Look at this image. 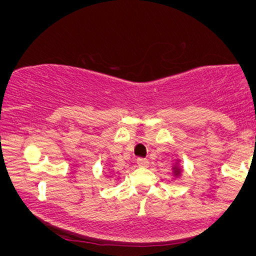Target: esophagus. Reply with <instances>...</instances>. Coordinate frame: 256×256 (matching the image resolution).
I'll return each instance as SVG.
<instances>
[{"label":"esophagus","mask_w":256,"mask_h":256,"mask_svg":"<svg viewBox=\"0 0 256 256\" xmlns=\"http://www.w3.org/2000/svg\"><path fill=\"white\" fill-rule=\"evenodd\" d=\"M137 165L140 167H146L149 165V161L146 160V158H137Z\"/></svg>","instance_id":"1"}]
</instances>
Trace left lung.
<instances>
[{
	"mask_svg": "<svg viewBox=\"0 0 256 256\" xmlns=\"http://www.w3.org/2000/svg\"><path fill=\"white\" fill-rule=\"evenodd\" d=\"M173 170H174V172H173V173H174V176H179V174H180L182 170H180V168H179V167H177V166H174V167H173Z\"/></svg>",
	"mask_w": 256,
	"mask_h": 256,
	"instance_id": "1",
	"label": "left lung"
}]
</instances>
